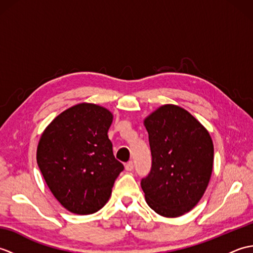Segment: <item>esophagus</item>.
<instances>
[{"label": "esophagus", "mask_w": 253, "mask_h": 253, "mask_svg": "<svg viewBox=\"0 0 253 253\" xmlns=\"http://www.w3.org/2000/svg\"><path fill=\"white\" fill-rule=\"evenodd\" d=\"M125 169L127 170V171H131L132 169H133V163L131 162H128V163H126V165H125Z\"/></svg>", "instance_id": "1"}]
</instances>
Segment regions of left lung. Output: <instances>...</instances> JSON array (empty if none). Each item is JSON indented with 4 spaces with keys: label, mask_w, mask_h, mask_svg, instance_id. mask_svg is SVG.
<instances>
[{
    "label": "left lung",
    "mask_w": 253,
    "mask_h": 253,
    "mask_svg": "<svg viewBox=\"0 0 253 253\" xmlns=\"http://www.w3.org/2000/svg\"><path fill=\"white\" fill-rule=\"evenodd\" d=\"M152 168L141 180L148 206L178 217L201 200L211 179L214 147L208 129L187 110L164 104L144 118Z\"/></svg>",
    "instance_id": "8db88e82"
}]
</instances>
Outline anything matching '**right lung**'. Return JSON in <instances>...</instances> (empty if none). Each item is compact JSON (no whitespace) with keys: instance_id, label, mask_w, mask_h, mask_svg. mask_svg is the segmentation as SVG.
Masks as SVG:
<instances>
[{"instance_id":"obj_1","label":"right lung","mask_w":253,"mask_h":253,"mask_svg":"<svg viewBox=\"0 0 253 253\" xmlns=\"http://www.w3.org/2000/svg\"><path fill=\"white\" fill-rule=\"evenodd\" d=\"M112 122L106 107L83 102L58 114L40 137L38 166L53 196L74 214L103 208L124 169L107 136Z\"/></svg>"}]
</instances>
